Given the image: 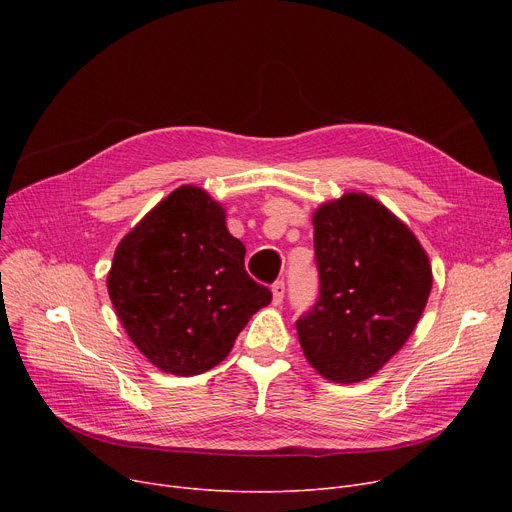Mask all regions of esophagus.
Instances as JSON below:
<instances>
[{"label":"esophagus","mask_w":512,"mask_h":512,"mask_svg":"<svg viewBox=\"0 0 512 512\" xmlns=\"http://www.w3.org/2000/svg\"><path fill=\"white\" fill-rule=\"evenodd\" d=\"M284 292H286V286L282 280L274 282L272 284V294H274V305H280L284 301Z\"/></svg>","instance_id":"esophagus-1"}]
</instances>
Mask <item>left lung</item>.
Masks as SVG:
<instances>
[{
    "label": "left lung",
    "instance_id": "left-lung-1",
    "mask_svg": "<svg viewBox=\"0 0 512 512\" xmlns=\"http://www.w3.org/2000/svg\"><path fill=\"white\" fill-rule=\"evenodd\" d=\"M313 226L319 294L297 319L299 342L324 378L361 382L413 334L432 267L415 234L363 193L321 205Z\"/></svg>",
    "mask_w": 512,
    "mask_h": 512
}]
</instances>
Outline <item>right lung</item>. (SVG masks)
I'll return each mask as SVG.
<instances>
[{
  "label": "right lung",
  "mask_w": 512,
  "mask_h": 512,
  "mask_svg": "<svg viewBox=\"0 0 512 512\" xmlns=\"http://www.w3.org/2000/svg\"><path fill=\"white\" fill-rule=\"evenodd\" d=\"M245 245L197 186L157 203L118 245L107 290L130 340L161 371L222 363L272 290L245 270Z\"/></svg>",
  "instance_id": "add662e5"
}]
</instances>
